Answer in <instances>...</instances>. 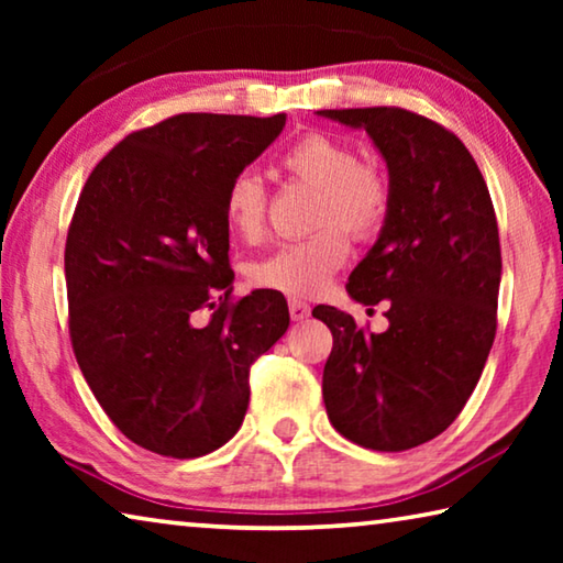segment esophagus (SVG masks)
<instances>
[{"instance_id":"1","label":"esophagus","mask_w":563,"mask_h":563,"mask_svg":"<svg viewBox=\"0 0 563 563\" xmlns=\"http://www.w3.org/2000/svg\"><path fill=\"white\" fill-rule=\"evenodd\" d=\"M288 308H290V318H292L295 322L310 318V305H308V302H302V300H298V298H290V300H288Z\"/></svg>"}]
</instances>
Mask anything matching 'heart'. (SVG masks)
I'll return each instance as SVG.
<instances>
[{
	"label": "heart",
	"mask_w": 563,
	"mask_h": 563,
	"mask_svg": "<svg viewBox=\"0 0 563 563\" xmlns=\"http://www.w3.org/2000/svg\"><path fill=\"white\" fill-rule=\"evenodd\" d=\"M283 166L290 176L320 190L316 228L305 241H292L253 265L255 285L292 298L322 292L350 255L347 231L357 238L373 235L385 221L389 190L377 170L360 166L355 151L342 141L310 133L285 151ZM223 216L231 233L243 241L261 238L265 228L263 180L243 170L228 184Z\"/></svg>",
	"instance_id": "b5f03b06"
}]
</instances>
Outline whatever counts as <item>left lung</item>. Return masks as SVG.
<instances>
[{"label":"left lung","mask_w":563,"mask_h":563,"mask_svg":"<svg viewBox=\"0 0 563 563\" xmlns=\"http://www.w3.org/2000/svg\"><path fill=\"white\" fill-rule=\"evenodd\" d=\"M362 129L387 164L389 203L347 295L387 302V330L362 332L350 312L318 305L332 332L322 399L335 430L377 452L434 440L479 383L497 332L501 251L482 170L460 139L405 109H330Z\"/></svg>","instance_id":"1"}]
</instances>
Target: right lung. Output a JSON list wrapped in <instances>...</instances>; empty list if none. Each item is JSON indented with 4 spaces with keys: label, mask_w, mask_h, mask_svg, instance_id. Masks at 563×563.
Listing matches in <instances>:
<instances>
[{
    "label": "right lung",
    "mask_w": 563,
    "mask_h": 563,
    "mask_svg": "<svg viewBox=\"0 0 563 563\" xmlns=\"http://www.w3.org/2000/svg\"><path fill=\"white\" fill-rule=\"evenodd\" d=\"M283 126L285 113H178L111 148L76 203L64 253L74 355L103 412L148 452L194 460L231 440L251 365L290 325L278 290L222 300L228 184Z\"/></svg>",
    "instance_id": "right-lung-1"
}]
</instances>
